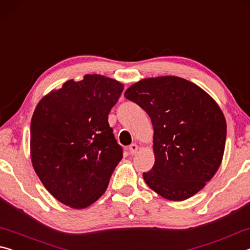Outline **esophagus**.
<instances>
[{
  "mask_svg": "<svg viewBox=\"0 0 250 250\" xmlns=\"http://www.w3.org/2000/svg\"><path fill=\"white\" fill-rule=\"evenodd\" d=\"M138 149H139V146H137V145H131L129 147H128V150H129V152H130V154H135L138 152Z\"/></svg>",
  "mask_w": 250,
  "mask_h": 250,
  "instance_id": "esophagus-1",
  "label": "esophagus"
}]
</instances>
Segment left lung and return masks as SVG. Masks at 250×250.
Wrapping results in <instances>:
<instances>
[{
  "label": "left lung",
  "instance_id": "obj_1",
  "mask_svg": "<svg viewBox=\"0 0 250 250\" xmlns=\"http://www.w3.org/2000/svg\"><path fill=\"white\" fill-rule=\"evenodd\" d=\"M126 99L146 110L153 125L155 162L143 179L168 201L195 195L217 172L226 142V119L216 101L176 76L145 78Z\"/></svg>",
  "mask_w": 250,
  "mask_h": 250
}]
</instances>
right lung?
<instances>
[{
    "mask_svg": "<svg viewBox=\"0 0 250 250\" xmlns=\"http://www.w3.org/2000/svg\"><path fill=\"white\" fill-rule=\"evenodd\" d=\"M124 87L103 75H86L48 92L34 110L33 167L46 189L71 208L94 204L122 159L108 115Z\"/></svg>",
    "mask_w": 250,
    "mask_h": 250,
    "instance_id": "obj_1",
    "label": "right lung"
}]
</instances>
